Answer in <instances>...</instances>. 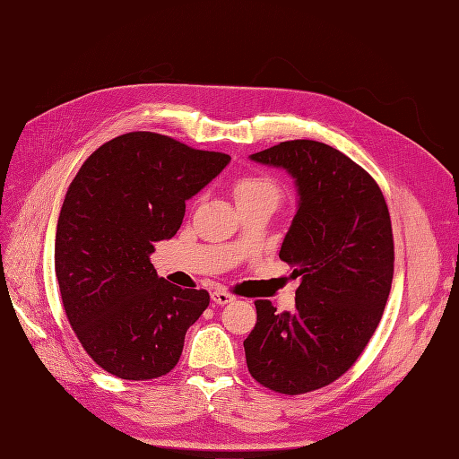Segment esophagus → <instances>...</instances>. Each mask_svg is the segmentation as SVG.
<instances>
[{"instance_id": "esophagus-1", "label": "esophagus", "mask_w": 459, "mask_h": 459, "mask_svg": "<svg viewBox=\"0 0 459 459\" xmlns=\"http://www.w3.org/2000/svg\"><path fill=\"white\" fill-rule=\"evenodd\" d=\"M211 299H212V302H214V304H220V307H224V304H230V302H233V300H235V297H233V295L226 293V290H220V289L212 290Z\"/></svg>"}]
</instances>
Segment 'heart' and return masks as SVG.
Wrapping results in <instances>:
<instances>
[{
    "instance_id": "b5f03b06",
    "label": "heart",
    "mask_w": 459,
    "mask_h": 459,
    "mask_svg": "<svg viewBox=\"0 0 459 459\" xmlns=\"http://www.w3.org/2000/svg\"><path fill=\"white\" fill-rule=\"evenodd\" d=\"M280 186L268 174L262 172H243L233 182L235 201H255V199H280Z\"/></svg>"
}]
</instances>
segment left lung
I'll use <instances>...</instances> for the list:
<instances>
[{
    "label": "left lung",
    "instance_id": "obj_1",
    "mask_svg": "<svg viewBox=\"0 0 459 459\" xmlns=\"http://www.w3.org/2000/svg\"><path fill=\"white\" fill-rule=\"evenodd\" d=\"M251 160L295 178L299 211L280 258L300 285L295 312L255 302L247 368L270 391L304 394L349 371L381 322L394 273L391 216L377 182L331 145L283 142Z\"/></svg>",
    "mask_w": 459,
    "mask_h": 459
}]
</instances>
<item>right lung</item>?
I'll return each mask as SVG.
<instances>
[{
	"label": "right lung",
	"instance_id": "1",
	"mask_svg": "<svg viewBox=\"0 0 459 459\" xmlns=\"http://www.w3.org/2000/svg\"><path fill=\"white\" fill-rule=\"evenodd\" d=\"M230 160L169 135L130 132L93 151L68 186L55 275L68 322L105 371L147 381L178 364L186 331L211 297L159 277L149 256L182 226L186 201Z\"/></svg>",
	"mask_w": 459,
	"mask_h": 459
}]
</instances>
